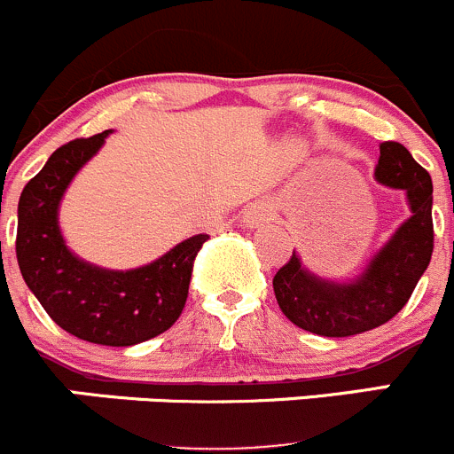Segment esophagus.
Masks as SVG:
<instances>
[{
    "mask_svg": "<svg viewBox=\"0 0 454 454\" xmlns=\"http://www.w3.org/2000/svg\"><path fill=\"white\" fill-rule=\"evenodd\" d=\"M271 218H273V207H271V205L264 203V200H258V203H254L249 209H247L245 216H242V223H245V227L255 229V227L267 225V223L271 221Z\"/></svg>",
    "mask_w": 454,
    "mask_h": 454,
    "instance_id": "esophagus-1",
    "label": "esophagus"
}]
</instances>
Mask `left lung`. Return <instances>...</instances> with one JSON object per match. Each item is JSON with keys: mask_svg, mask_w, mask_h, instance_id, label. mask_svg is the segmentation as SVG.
Returning a JSON list of instances; mask_svg holds the SVG:
<instances>
[{"mask_svg": "<svg viewBox=\"0 0 454 454\" xmlns=\"http://www.w3.org/2000/svg\"><path fill=\"white\" fill-rule=\"evenodd\" d=\"M375 178L403 190L412 216L393 233L357 280L340 285L316 278L291 255L273 276L282 313L304 331L348 338L397 316L415 291L433 255V181L397 141L380 145Z\"/></svg>", "mask_w": 454, "mask_h": 454, "instance_id": "obj_1", "label": "left lung"}]
</instances>
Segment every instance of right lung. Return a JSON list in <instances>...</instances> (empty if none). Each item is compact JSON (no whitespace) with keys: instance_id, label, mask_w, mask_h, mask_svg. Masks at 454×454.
Here are the masks:
<instances>
[{"instance_id":"right-lung-1","label":"right lung","mask_w":454,"mask_h":454,"mask_svg":"<svg viewBox=\"0 0 454 454\" xmlns=\"http://www.w3.org/2000/svg\"><path fill=\"white\" fill-rule=\"evenodd\" d=\"M107 134L110 129L66 143L26 183L17 207L15 251L26 285L61 329L85 342L132 347L178 320L194 260L209 236L187 238L163 258L132 271H107L70 254L57 225L59 200Z\"/></svg>"}]
</instances>
